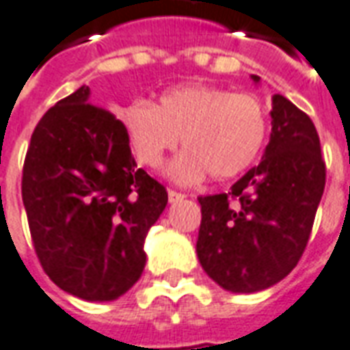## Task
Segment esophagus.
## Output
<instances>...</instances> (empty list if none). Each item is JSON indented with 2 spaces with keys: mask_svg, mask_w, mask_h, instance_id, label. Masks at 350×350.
Listing matches in <instances>:
<instances>
[{
  "mask_svg": "<svg viewBox=\"0 0 350 350\" xmlns=\"http://www.w3.org/2000/svg\"><path fill=\"white\" fill-rule=\"evenodd\" d=\"M183 198H185L183 193H178V191L174 189H168V200H170V202H178V200H183Z\"/></svg>",
  "mask_w": 350,
  "mask_h": 350,
  "instance_id": "esophagus-1",
  "label": "esophagus"
}]
</instances>
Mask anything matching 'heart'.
Wrapping results in <instances>:
<instances>
[{"label": "heart", "mask_w": 350, "mask_h": 350, "mask_svg": "<svg viewBox=\"0 0 350 350\" xmlns=\"http://www.w3.org/2000/svg\"><path fill=\"white\" fill-rule=\"evenodd\" d=\"M122 122L137 159L150 168L159 167L182 138L189 152L170 168L180 182H195L206 172L213 180L240 176L255 163L268 135L262 103L225 88L168 90L155 107L144 100L129 105Z\"/></svg>", "instance_id": "1"}]
</instances>
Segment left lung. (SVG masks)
<instances>
[{
  "instance_id": "8db88e82",
  "label": "left lung",
  "mask_w": 350,
  "mask_h": 350,
  "mask_svg": "<svg viewBox=\"0 0 350 350\" xmlns=\"http://www.w3.org/2000/svg\"><path fill=\"white\" fill-rule=\"evenodd\" d=\"M270 114L262 161L228 193L198 197V260L230 293H257L293 271L324 193L326 165L311 118L279 93Z\"/></svg>"
}]
</instances>
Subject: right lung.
Wrapping results in <instances>:
<instances>
[{
    "mask_svg": "<svg viewBox=\"0 0 350 350\" xmlns=\"http://www.w3.org/2000/svg\"><path fill=\"white\" fill-rule=\"evenodd\" d=\"M22 200L42 270L82 300H114L146 266V232L165 210V185L137 167L129 137L82 86L33 129Z\"/></svg>",
    "mask_w": 350,
    "mask_h": 350,
    "instance_id": "add662e5",
    "label": "right lung"
}]
</instances>
